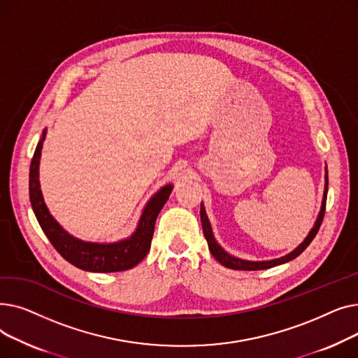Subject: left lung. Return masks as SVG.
I'll list each match as a JSON object with an SVG mask.
<instances>
[{"label": "left lung", "mask_w": 358, "mask_h": 358, "mask_svg": "<svg viewBox=\"0 0 358 358\" xmlns=\"http://www.w3.org/2000/svg\"><path fill=\"white\" fill-rule=\"evenodd\" d=\"M327 194H328V169H327V173H325V192H324L322 208H321V212H319V216L316 219L315 227L312 228V231L309 232L306 239L302 243H300V245L293 252H290V254H287L285 257H281V258L271 259V261H245V259H239V258H235V257L229 255L216 242V239L213 236V232H212V227H210V223H209V219H208V216H206L204 208H203V204H201L200 206V217H201V227H203L204 238H206V241H208V245H209V250H210L212 255L220 262L222 266L228 267V268H232V270L255 271V270H266V268H271V267H275V266H280V264H285V262L292 261V259H294L296 257H299L300 254H302L309 247V243L313 241V238L316 236L319 228H321V224H322L324 216H325Z\"/></svg>", "instance_id": "obj_1"}]
</instances>
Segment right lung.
Instances as JSON below:
<instances>
[{"instance_id": "right-lung-1", "label": "right lung", "mask_w": 358, "mask_h": 358, "mask_svg": "<svg viewBox=\"0 0 358 358\" xmlns=\"http://www.w3.org/2000/svg\"><path fill=\"white\" fill-rule=\"evenodd\" d=\"M43 139L45 131L41 142L36 146L34 155L30 164L29 193L36 219L39 222L41 228L43 229L45 235L48 236L55 250L68 262H71L72 266L92 273H116L138 266L149 252L157 217L161 209L164 208L169 194H171L173 185L168 184L162 187V189L149 200L141 216L136 232L129 239L115 243L84 242L81 239L71 236L66 231H64L61 228V224L52 217L43 201L39 184V161Z\"/></svg>"}]
</instances>
